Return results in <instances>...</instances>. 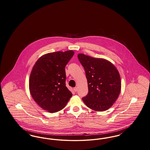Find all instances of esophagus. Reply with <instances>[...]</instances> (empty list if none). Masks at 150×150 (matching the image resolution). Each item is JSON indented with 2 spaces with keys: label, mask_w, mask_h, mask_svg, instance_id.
I'll use <instances>...</instances> for the list:
<instances>
[{
  "label": "esophagus",
  "mask_w": 150,
  "mask_h": 150,
  "mask_svg": "<svg viewBox=\"0 0 150 150\" xmlns=\"http://www.w3.org/2000/svg\"><path fill=\"white\" fill-rule=\"evenodd\" d=\"M73 90L75 92L77 91V87H74V88H73Z\"/></svg>",
  "instance_id": "esophagus-1"
}]
</instances>
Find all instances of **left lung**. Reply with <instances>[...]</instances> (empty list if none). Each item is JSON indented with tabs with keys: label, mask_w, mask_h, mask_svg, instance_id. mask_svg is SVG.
<instances>
[{
	"label": "left lung",
	"mask_w": 150,
	"mask_h": 150,
	"mask_svg": "<svg viewBox=\"0 0 150 150\" xmlns=\"http://www.w3.org/2000/svg\"><path fill=\"white\" fill-rule=\"evenodd\" d=\"M87 79L88 92L82 98L87 107L97 111L109 109L117 99L121 89L119 73L115 67L103 59L79 54Z\"/></svg>",
	"instance_id": "1"
}]
</instances>
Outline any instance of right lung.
<instances>
[{
    "label": "right lung",
    "mask_w": 150,
    "mask_h": 150,
    "mask_svg": "<svg viewBox=\"0 0 150 150\" xmlns=\"http://www.w3.org/2000/svg\"><path fill=\"white\" fill-rule=\"evenodd\" d=\"M73 55L72 50L48 53L40 57L33 67L30 91L36 103L49 112L63 109L72 97L65 85V67Z\"/></svg>",
    "instance_id": "obj_1"
}]
</instances>
